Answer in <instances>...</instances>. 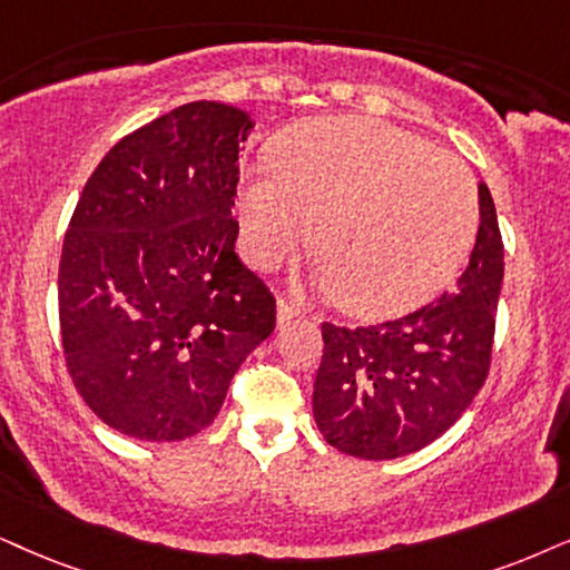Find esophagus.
<instances>
[{"label": "esophagus", "mask_w": 570, "mask_h": 570, "mask_svg": "<svg viewBox=\"0 0 570 570\" xmlns=\"http://www.w3.org/2000/svg\"><path fill=\"white\" fill-rule=\"evenodd\" d=\"M276 315H278V326H284V323H289V321H294V318H299L302 309H299L297 305H294L292 299L281 297V299H278V305H276Z\"/></svg>", "instance_id": "obj_1"}]
</instances>
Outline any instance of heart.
<instances>
[{"mask_svg":"<svg viewBox=\"0 0 570 570\" xmlns=\"http://www.w3.org/2000/svg\"><path fill=\"white\" fill-rule=\"evenodd\" d=\"M239 242L276 268L309 236L350 313L397 315L434 297L479 232V189L452 155L386 120L336 115L281 136L273 168L244 173Z\"/></svg>","mask_w":570,"mask_h":570,"instance_id":"b5f03b06","label":"heart"}]
</instances>
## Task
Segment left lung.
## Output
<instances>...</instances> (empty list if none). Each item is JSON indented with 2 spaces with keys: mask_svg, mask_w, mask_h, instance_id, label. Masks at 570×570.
<instances>
[{
  "mask_svg": "<svg viewBox=\"0 0 570 570\" xmlns=\"http://www.w3.org/2000/svg\"><path fill=\"white\" fill-rule=\"evenodd\" d=\"M481 226L458 286L379 326L323 323L313 415L338 452L392 460L444 434L484 386L505 247L494 199L479 184Z\"/></svg>",
  "mask_w": 570,
  "mask_h": 570,
  "instance_id": "8db88e82",
  "label": "left lung"
}]
</instances>
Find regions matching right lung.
Listing matches in <instances>:
<instances>
[{
  "mask_svg": "<svg viewBox=\"0 0 570 570\" xmlns=\"http://www.w3.org/2000/svg\"><path fill=\"white\" fill-rule=\"evenodd\" d=\"M239 107L189 102L136 128L86 181L62 242L65 365L107 426L147 442L207 429L234 373L276 328L232 215Z\"/></svg>",
  "mask_w": 570,
  "mask_h": 570,
  "instance_id": "right-lung-1",
  "label": "right lung"
}]
</instances>
